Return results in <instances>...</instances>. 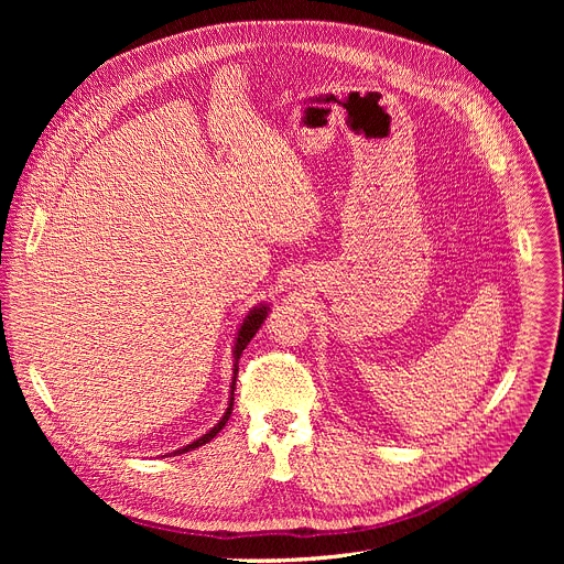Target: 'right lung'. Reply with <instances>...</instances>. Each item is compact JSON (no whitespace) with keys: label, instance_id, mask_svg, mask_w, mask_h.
Segmentation results:
<instances>
[{"label":"right lung","instance_id":"obj_1","mask_svg":"<svg viewBox=\"0 0 564 564\" xmlns=\"http://www.w3.org/2000/svg\"><path fill=\"white\" fill-rule=\"evenodd\" d=\"M267 311H270V306H264V304H260V306H256L253 311H249V315L245 317V322H242V327H240V332H237V338H235V349H232V357H235V368H232V383H230V400H228V406H226V413L221 416V421L207 432V434H203L200 438H196L194 443H189V446H185V448H181V451H175L173 455H181V453H187V451H194V448H198V446H205L207 441H213L221 430H224V425L228 423V419H230V411H232V391H235V377H237V361H240V357H242V351H245V347L251 343V338L258 334V329L262 327V322H264V317H267Z\"/></svg>","mask_w":564,"mask_h":564}]
</instances>
